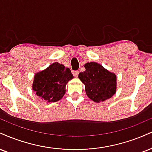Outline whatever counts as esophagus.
<instances>
[{
	"mask_svg": "<svg viewBox=\"0 0 152 152\" xmlns=\"http://www.w3.org/2000/svg\"><path fill=\"white\" fill-rule=\"evenodd\" d=\"M73 74H74V75L76 77H77L78 74H79V71H74V72H73Z\"/></svg>",
	"mask_w": 152,
	"mask_h": 152,
	"instance_id": "34e87169",
	"label": "esophagus"
}]
</instances>
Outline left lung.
<instances>
[{"label": "left lung", "mask_w": 152, "mask_h": 152, "mask_svg": "<svg viewBox=\"0 0 152 152\" xmlns=\"http://www.w3.org/2000/svg\"><path fill=\"white\" fill-rule=\"evenodd\" d=\"M86 70L79 73L78 78L85 85L87 96L99 103L109 99L116 91V76L96 62L86 63Z\"/></svg>", "instance_id": "8db88e82"}]
</instances>
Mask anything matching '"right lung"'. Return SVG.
Instances as JSON below:
<instances>
[{"instance_id": "right-lung-1", "label": "right lung", "mask_w": 152, "mask_h": 152, "mask_svg": "<svg viewBox=\"0 0 152 152\" xmlns=\"http://www.w3.org/2000/svg\"><path fill=\"white\" fill-rule=\"evenodd\" d=\"M74 78L70 69L58 62L35 74L32 89L47 102H56L65 94L66 85Z\"/></svg>"}]
</instances>
